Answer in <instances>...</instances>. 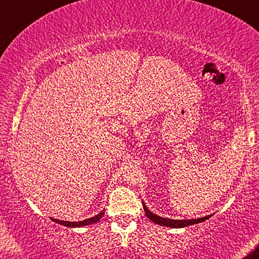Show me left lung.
Masks as SVG:
<instances>
[{
    "label": "left lung",
    "instance_id": "obj_1",
    "mask_svg": "<svg viewBox=\"0 0 259 259\" xmlns=\"http://www.w3.org/2000/svg\"><path fill=\"white\" fill-rule=\"evenodd\" d=\"M143 208H144L145 214L147 217L154 223L159 224V226H163V227H169V228H184L188 226H193V224H197V223H201V222L208 220L211 215H206V217H201V218H197V220H169V218H163L160 217V215L153 213V212L149 209L145 203L143 202Z\"/></svg>",
    "mask_w": 259,
    "mask_h": 259
}]
</instances>
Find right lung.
Instances as JSON below:
<instances>
[{"mask_svg":"<svg viewBox=\"0 0 259 259\" xmlns=\"http://www.w3.org/2000/svg\"><path fill=\"white\" fill-rule=\"evenodd\" d=\"M104 215V211H102L100 213H98L94 217L88 218V220L81 221V222H66V221H59V220H53L56 223L58 224H62V226L69 227V228H76V227H84V226H90V224H94L97 222H99L102 220V217Z\"/></svg>","mask_w":259,"mask_h":259,"instance_id":"obj_1","label":"right lung"}]
</instances>
